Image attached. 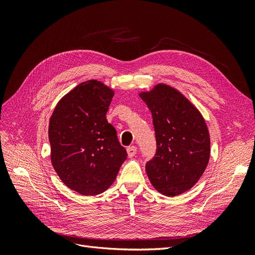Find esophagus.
<instances>
[{
  "mask_svg": "<svg viewBox=\"0 0 255 255\" xmlns=\"http://www.w3.org/2000/svg\"><path fill=\"white\" fill-rule=\"evenodd\" d=\"M127 151H128V157H133L135 154H136V152H137V148H136L135 145H132V146H128V148L127 149Z\"/></svg>",
  "mask_w": 255,
  "mask_h": 255,
  "instance_id": "1",
  "label": "esophagus"
}]
</instances>
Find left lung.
Returning a JSON list of instances; mask_svg holds the SVG:
<instances>
[{
	"label": "left lung",
	"mask_w": 255,
	"mask_h": 255,
	"mask_svg": "<svg viewBox=\"0 0 255 255\" xmlns=\"http://www.w3.org/2000/svg\"><path fill=\"white\" fill-rule=\"evenodd\" d=\"M139 97L152 114L156 153L145 171L160 194L174 197L189 190L208 164L211 140L202 115L180 91L158 84Z\"/></svg>",
	"instance_id": "8db88e82"
}]
</instances>
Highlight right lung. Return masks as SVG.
Segmentation results:
<instances>
[{
  "label": "right lung",
  "instance_id": "right-lung-1",
  "mask_svg": "<svg viewBox=\"0 0 255 255\" xmlns=\"http://www.w3.org/2000/svg\"><path fill=\"white\" fill-rule=\"evenodd\" d=\"M113 97V89L90 80L61 98L51 116L53 168L66 186L83 196L105 191L128 157L106 120Z\"/></svg>",
  "mask_w": 255,
  "mask_h": 255
}]
</instances>
